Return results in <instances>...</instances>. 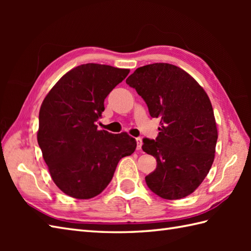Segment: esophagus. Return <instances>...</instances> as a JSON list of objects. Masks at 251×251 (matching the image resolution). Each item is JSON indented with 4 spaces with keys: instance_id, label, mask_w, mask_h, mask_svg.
<instances>
[{
    "instance_id": "1",
    "label": "esophagus",
    "mask_w": 251,
    "mask_h": 251,
    "mask_svg": "<svg viewBox=\"0 0 251 251\" xmlns=\"http://www.w3.org/2000/svg\"><path fill=\"white\" fill-rule=\"evenodd\" d=\"M136 141H137V150L140 151L141 147H142V139H141V138H137Z\"/></svg>"
}]
</instances>
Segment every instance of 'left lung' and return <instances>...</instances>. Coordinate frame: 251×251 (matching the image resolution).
<instances>
[{"label":"left lung","mask_w":251,"mask_h":251,"mask_svg":"<svg viewBox=\"0 0 251 251\" xmlns=\"http://www.w3.org/2000/svg\"><path fill=\"white\" fill-rule=\"evenodd\" d=\"M126 83L146 101L150 115L161 119L156 139H143L142 150L157 163L146 177L149 189L165 200L192 194L215 159L218 130L209 97L189 73L170 63L138 68Z\"/></svg>","instance_id":"obj_1"}]
</instances>
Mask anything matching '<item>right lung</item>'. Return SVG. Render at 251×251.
<instances>
[{
  "label": "right lung",
  "mask_w": 251,
  "mask_h": 251,
  "mask_svg": "<svg viewBox=\"0 0 251 251\" xmlns=\"http://www.w3.org/2000/svg\"><path fill=\"white\" fill-rule=\"evenodd\" d=\"M128 69L86 63L67 72L41 105L37 142L50 177L63 193L88 200L113 178L120 159L135 152L127 132L111 134L95 124L104 99L128 75Z\"/></svg>",
  "instance_id": "add662e5"
}]
</instances>
